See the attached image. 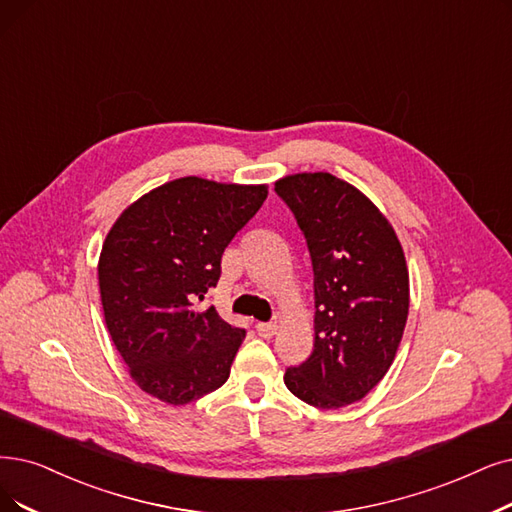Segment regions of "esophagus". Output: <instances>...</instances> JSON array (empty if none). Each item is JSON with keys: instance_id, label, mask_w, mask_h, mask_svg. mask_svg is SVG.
<instances>
[{"instance_id": "obj_1", "label": "esophagus", "mask_w": 512, "mask_h": 512, "mask_svg": "<svg viewBox=\"0 0 512 512\" xmlns=\"http://www.w3.org/2000/svg\"><path fill=\"white\" fill-rule=\"evenodd\" d=\"M256 332L262 338H273L277 334V323H256Z\"/></svg>"}]
</instances>
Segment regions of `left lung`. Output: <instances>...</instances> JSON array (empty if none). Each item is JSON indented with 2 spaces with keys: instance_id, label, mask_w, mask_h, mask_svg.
<instances>
[{
  "instance_id": "left-lung-1",
  "label": "left lung",
  "mask_w": 512,
  "mask_h": 512,
  "mask_svg": "<svg viewBox=\"0 0 512 512\" xmlns=\"http://www.w3.org/2000/svg\"><path fill=\"white\" fill-rule=\"evenodd\" d=\"M309 245L315 349L283 376L319 410L361 401L393 365L410 313V273L393 224L351 182L300 172L275 182Z\"/></svg>"
}]
</instances>
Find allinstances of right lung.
<instances>
[{
  "label": "right lung",
  "instance_id": "obj_1",
  "mask_svg": "<svg viewBox=\"0 0 512 512\" xmlns=\"http://www.w3.org/2000/svg\"><path fill=\"white\" fill-rule=\"evenodd\" d=\"M267 195V185L185 176L113 222L98 258L100 302L140 391L187 405L227 382L245 332L195 302L216 288L224 248Z\"/></svg>",
  "mask_w": 512,
  "mask_h": 512
}]
</instances>
